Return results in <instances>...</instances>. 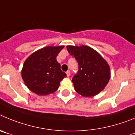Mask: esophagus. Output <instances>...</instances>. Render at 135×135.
Listing matches in <instances>:
<instances>
[{
    "label": "esophagus",
    "instance_id": "obj_1",
    "mask_svg": "<svg viewBox=\"0 0 135 135\" xmlns=\"http://www.w3.org/2000/svg\"><path fill=\"white\" fill-rule=\"evenodd\" d=\"M66 76H70V71H69V70H68V71H66Z\"/></svg>",
    "mask_w": 135,
    "mask_h": 135
}]
</instances>
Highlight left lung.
I'll return each mask as SVG.
<instances>
[{
  "mask_svg": "<svg viewBox=\"0 0 135 135\" xmlns=\"http://www.w3.org/2000/svg\"><path fill=\"white\" fill-rule=\"evenodd\" d=\"M67 50L79 65L73 77L75 90L85 97H93L104 90L110 79V66L97 51L87 46H67Z\"/></svg>",
  "mask_w": 135,
  "mask_h": 135,
  "instance_id": "1",
  "label": "left lung"
}]
</instances>
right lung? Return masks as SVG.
<instances>
[{
    "instance_id": "right-lung-1",
    "label": "right lung",
    "mask_w": 135,
    "mask_h": 135,
    "mask_svg": "<svg viewBox=\"0 0 135 135\" xmlns=\"http://www.w3.org/2000/svg\"><path fill=\"white\" fill-rule=\"evenodd\" d=\"M64 46H46L36 51L25 60L21 76L30 91L39 95H47L59 89L66 77L56 56Z\"/></svg>"
}]
</instances>
